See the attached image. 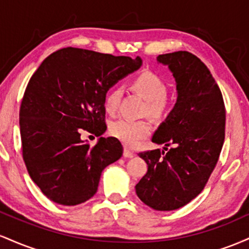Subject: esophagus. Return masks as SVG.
Masks as SVG:
<instances>
[{
  "label": "esophagus",
  "instance_id": "34e87169",
  "mask_svg": "<svg viewBox=\"0 0 249 249\" xmlns=\"http://www.w3.org/2000/svg\"><path fill=\"white\" fill-rule=\"evenodd\" d=\"M123 156L125 157V158H133L134 157V153L131 152L130 150H127V148H125L124 152H123Z\"/></svg>",
  "mask_w": 249,
  "mask_h": 249
}]
</instances>
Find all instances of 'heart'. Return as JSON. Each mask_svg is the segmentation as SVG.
<instances>
[{
    "instance_id": "1",
    "label": "heart",
    "mask_w": 249,
    "mask_h": 249,
    "mask_svg": "<svg viewBox=\"0 0 249 249\" xmlns=\"http://www.w3.org/2000/svg\"><path fill=\"white\" fill-rule=\"evenodd\" d=\"M131 90L138 93L146 101L144 113L154 121H161L167 116L171 102L167 97V84L161 77L153 72H142L130 83ZM124 91L119 85H115L107 91L104 97L105 111L110 115H116L121 105ZM110 133L124 146L134 148L141 144L142 139L150 136L151 126L145 121H127L121 119L112 123Z\"/></svg>"
}]
</instances>
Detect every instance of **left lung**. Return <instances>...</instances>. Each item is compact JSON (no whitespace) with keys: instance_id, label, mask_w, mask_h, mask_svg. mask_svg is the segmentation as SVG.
I'll return each instance as SVG.
<instances>
[{"instance_id":"left-lung-1","label":"left lung","mask_w":249,"mask_h":249,"mask_svg":"<svg viewBox=\"0 0 249 249\" xmlns=\"http://www.w3.org/2000/svg\"><path fill=\"white\" fill-rule=\"evenodd\" d=\"M157 61L172 72L178 97L152 137L156 144H165L164 151L139 153L147 172L136 193L153 210L173 211L187 205L207 184L224 145L226 111L218 84L196 55L176 51L159 55Z\"/></svg>"}]
</instances>
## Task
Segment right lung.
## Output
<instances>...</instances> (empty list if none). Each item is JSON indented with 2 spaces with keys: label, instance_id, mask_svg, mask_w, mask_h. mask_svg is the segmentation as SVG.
<instances>
[{
  "label": "right lung",
  "instance_id": "add662e5",
  "mask_svg": "<svg viewBox=\"0 0 249 249\" xmlns=\"http://www.w3.org/2000/svg\"><path fill=\"white\" fill-rule=\"evenodd\" d=\"M142 67V58L64 48L48 56L31 76L19 108L22 154L28 173L47 198L75 206L92 198L105 167L123 154L115 137L95 146L82 130H107L108 89Z\"/></svg>",
  "mask_w": 249,
  "mask_h": 249
}]
</instances>
